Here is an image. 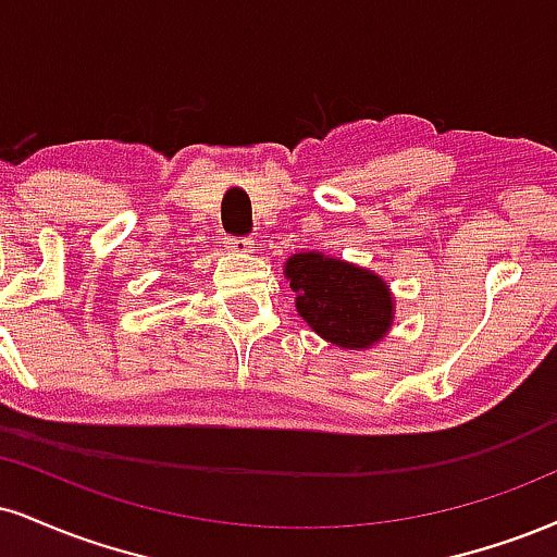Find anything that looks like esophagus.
Listing matches in <instances>:
<instances>
[{
  "label": "esophagus",
  "mask_w": 557,
  "mask_h": 557,
  "mask_svg": "<svg viewBox=\"0 0 557 557\" xmlns=\"http://www.w3.org/2000/svg\"><path fill=\"white\" fill-rule=\"evenodd\" d=\"M225 246H227V251L240 253V257H244V253L257 251V240L253 238H227Z\"/></svg>",
  "instance_id": "esophagus-1"
}]
</instances>
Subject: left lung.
<instances>
[{
    "instance_id": "obj_1",
    "label": "left lung",
    "mask_w": 557,
    "mask_h": 557,
    "mask_svg": "<svg viewBox=\"0 0 557 557\" xmlns=\"http://www.w3.org/2000/svg\"><path fill=\"white\" fill-rule=\"evenodd\" d=\"M283 274L296 293L298 317L326 343L368 350L392 332L397 304L373 270L321 251H300L285 261Z\"/></svg>"
}]
</instances>
